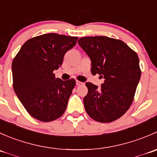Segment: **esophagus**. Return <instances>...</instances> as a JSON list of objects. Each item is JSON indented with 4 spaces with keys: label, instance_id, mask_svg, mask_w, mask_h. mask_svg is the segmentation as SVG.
I'll return each instance as SVG.
<instances>
[{
    "label": "esophagus",
    "instance_id": "obj_1",
    "mask_svg": "<svg viewBox=\"0 0 157 157\" xmlns=\"http://www.w3.org/2000/svg\"><path fill=\"white\" fill-rule=\"evenodd\" d=\"M76 84H77V86H80V85H83V82L80 81V80H77V81H76Z\"/></svg>",
    "mask_w": 157,
    "mask_h": 157
}]
</instances>
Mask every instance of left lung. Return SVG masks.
<instances>
[{
  "label": "left lung",
  "instance_id": "obj_1",
  "mask_svg": "<svg viewBox=\"0 0 157 157\" xmlns=\"http://www.w3.org/2000/svg\"><path fill=\"white\" fill-rule=\"evenodd\" d=\"M78 44L91 59L92 74L105 79L101 87L86 83V113L99 122L115 121L134 100L141 75L137 54L123 41L106 36L80 38Z\"/></svg>",
  "mask_w": 157,
  "mask_h": 157
}]
</instances>
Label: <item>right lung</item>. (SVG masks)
I'll list each match as a JSON object with an SVG mask.
<instances>
[{
  "label": "right lung",
  "instance_id": "obj_1",
  "mask_svg": "<svg viewBox=\"0 0 157 157\" xmlns=\"http://www.w3.org/2000/svg\"><path fill=\"white\" fill-rule=\"evenodd\" d=\"M78 38L43 34L26 41L12 63L13 86L28 113L44 122L60 118L65 112L76 85L74 79L55 78L66 52Z\"/></svg>",
  "mask_w": 157,
  "mask_h": 157
}]
</instances>
